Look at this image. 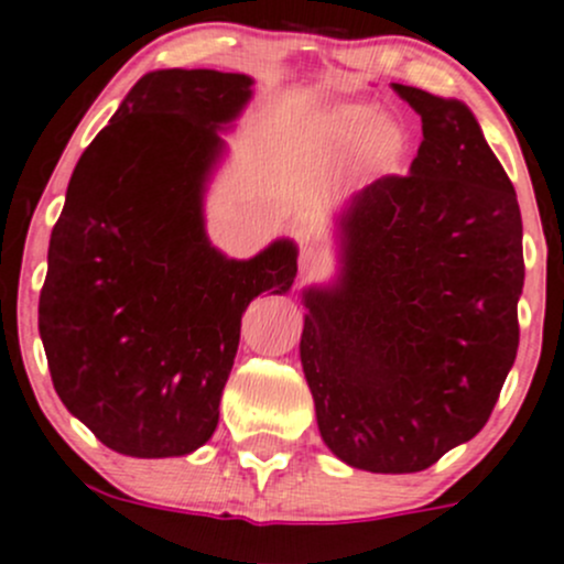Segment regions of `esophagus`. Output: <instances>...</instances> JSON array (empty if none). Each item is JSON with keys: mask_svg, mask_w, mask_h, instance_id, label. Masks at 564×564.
I'll list each match as a JSON object with an SVG mask.
<instances>
[{"mask_svg": "<svg viewBox=\"0 0 564 564\" xmlns=\"http://www.w3.org/2000/svg\"><path fill=\"white\" fill-rule=\"evenodd\" d=\"M297 264L303 275H316L318 270H324V253L314 246H303L300 248Z\"/></svg>", "mask_w": 564, "mask_h": 564, "instance_id": "obj_1", "label": "esophagus"}]
</instances>
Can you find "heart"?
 Returning a JSON list of instances; mask_svg holds the SVG:
<instances>
[{"instance_id":"1","label":"heart","mask_w":564,"mask_h":564,"mask_svg":"<svg viewBox=\"0 0 564 564\" xmlns=\"http://www.w3.org/2000/svg\"><path fill=\"white\" fill-rule=\"evenodd\" d=\"M318 133L338 150L357 145L366 172L390 174L403 163L409 150V133L398 119L379 117L377 108L362 104H338L318 113Z\"/></svg>"}]
</instances>
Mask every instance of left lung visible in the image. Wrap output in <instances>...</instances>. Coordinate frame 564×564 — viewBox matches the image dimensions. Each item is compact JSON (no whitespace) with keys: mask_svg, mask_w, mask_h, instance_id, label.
I'll use <instances>...</instances> for the list:
<instances>
[{"mask_svg":"<svg viewBox=\"0 0 564 564\" xmlns=\"http://www.w3.org/2000/svg\"><path fill=\"white\" fill-rule=\"evenodd\" d=\"M423 119L406 176L335 215L338 275L303 292L300 360L344 464L406 475L480 434L519 351L513 182L469 106L392 84Z\"/></svg>","mask_w":564,"mask_h":564,"instance_id":"1","label":"left lung"}]
</instances>
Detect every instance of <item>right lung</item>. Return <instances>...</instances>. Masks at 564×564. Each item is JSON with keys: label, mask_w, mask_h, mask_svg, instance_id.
Listing matches in <instances>:
<instances>
[{"label": "right lung", "mask_w": 564, "mask_h": 564, "mask_svg": "<svg viewBox=\"0 0 564 564\" xmlns=\"http://www.w3.org/2000/svg\"><path fill=\"white\" fill-rule=\"evenodd\" d=\"M250 98L246 73L141 76L76 163L51 231L37 311L51 382L122 456H187L215 434L242 314L297 275L286 237L229 259L204 229L224 130Z\"/></svg>", "instance_id": "1"}]
</instances>
